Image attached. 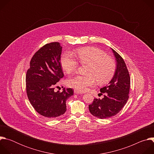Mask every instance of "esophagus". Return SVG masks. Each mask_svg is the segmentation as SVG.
<instances>
[{"mask_svg": "<svg viewBox=\"0 0 154 154\" xmlns=\"http://www.w3.org/2000/svg\"><path fill=\"white\" fill-rule=\"evenodd\" d=\"M74 93H76V94H83V93L82 92V91H79V90H74Z\"/></svg>", "mask_w": 154, "mask_h": 154, "instance_id": "obj_1", "label": "esophagus"}]
</instances>
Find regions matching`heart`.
<instances>
[{
    "instance_id": "obj_1",
    "label": "heart",
    "mask_w": 154,
    "mask_h": 154,
    "mask_svg": "<svg viewBox=\"0 0 154 154\" xmlns=\"http://www.w3.org/2000/svg\"><path fill=\"white\" fill-rule=\"evenodd\" d=\"M77 57L82 64H89L86 75H75L67 81L69 86L80 91H85L93 86L97 80L99 84H105L111 80L116 71L115 60L101 49L95 47H86L77 51ZM61 64L68 74L76 71L79 63L70 52H65L61 57Z\"/></svg>"
}]
</instances>
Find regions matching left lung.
Listing matches in <instances>:
<instances>
[{"label": "left lung", "instance_id": "left-lung-1", "mask_svg": "<svg viewBox=\"0 0 154 154\" xmlns=\"http://www.w3.org/2000/svg\"><path fill=\"white\" fill-rule=\"evenodd\" d=\"M116 60V69L113 79L106 86L100 88L105 94L102 99H94L89 105L91 115L100 118H110L118 114L128 99L130 78L126 64L119 54L112 49Z\"/></svg>", "mask_w": 154, "mask_h": 154}]
</instances>
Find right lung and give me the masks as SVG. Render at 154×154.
Returning <instances> with one entry per match:
<instances>
[{
	"label": "right lung",
	"mask_w": 154,
	"mask_h": 154,
	"mask_svg": "<svg viewBox=\"0 0 154 154\" xmlns=\"http://www.w3.org/2000/svg\"><path fill=\"white\" fill-rule=\"evenodd\" d=\"M61 51L58 42L46 44L32 58L26 74V91L30 103L39 114L50 119L66 112V100L73 95L71 88L54 91L55 84L64 76L60 64Z\"/></svg>",
	"instance_id": "add662e5"
}]
</instances>
